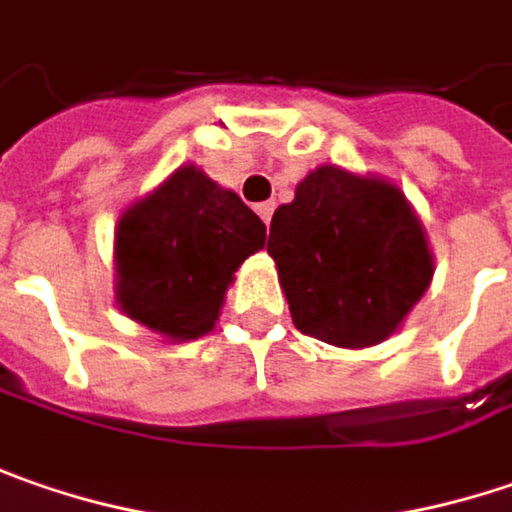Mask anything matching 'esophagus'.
Returning a JSON list of instances; mask_svg holds the SVG:
<instances>
[{"label":"esophagus","mask_w":512,"mask_h":512,"mask_svg":"<svg viewBox=\"0 0 512 512\" xmlns=\"http://www.w3.org/2000/svg\"><path fill=\"white\" fill-rule=\"evenodd\" d=\"M255 212L260 214V220L269 226V223H272V214H275V203H257Z\"/></svg>","instance_id":"obj_1"}]
</instances>
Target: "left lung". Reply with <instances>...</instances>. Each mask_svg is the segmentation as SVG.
Listing matches in <instances>:
<instances>
[{
	"label": "left lung",
	"instance_id": "left-lung-1",
	"mask_svg": "<svg viewBox=\"0 0 512 512\" xmlns=\"http://www.w3.org/2000/svg\"><path fill=\"white\" fill-rule=\"evenodd\" d=\"M269 255L292 321L323 344H381L433 280V255L392 183L321 166L280 206Z\"/></svg>",
	"mask_w": 512,
	"mask_h": 512
}]
</instances>
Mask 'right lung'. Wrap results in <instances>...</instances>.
<instances>
[{"label": "right lung", "mask_w": 512, "mask_h": 512, "mask_svg": "<svg viewBox=\"0 0 512 512\" xmlns=\"http://www.w3.org/2000/svg\"><path fill=\"white\" fill-rule=\"evenodd\" d=\"M266 243V226L200 168H177L117 226V303L148 329L191 341L220 315L237 266Z\"/></svg>", "instance_id": "add662e5"}]
</instances>
